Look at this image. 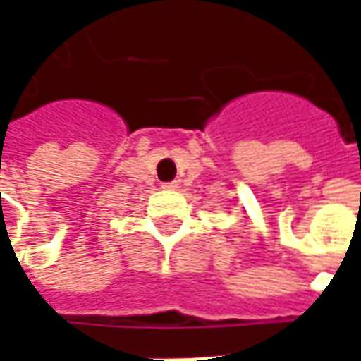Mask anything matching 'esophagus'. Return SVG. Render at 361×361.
Returning a JSON list of instances; mask_svg holds the SVG:
<instances>
[{"mask_svg": "<svg viewBox=\"0 0 361 361\" xmlns=\"http://www.w3.org/2000/svg\"><path fill=\"white\" fill-rule=\"evenodd\" d=\"M162 188H164V189H178V181H166V183H162Z\"/></svg>", "mask_w": 361, "mask_h": 361, "instance_id": "obj_1", "label": "esophagus"}]
</instances>
